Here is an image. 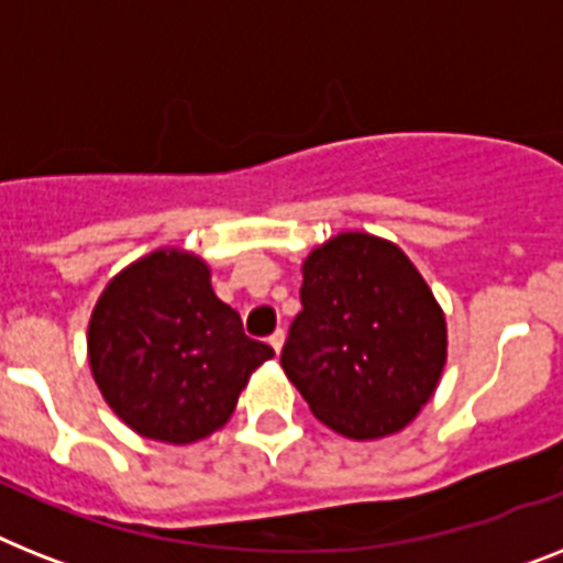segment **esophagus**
Returning a JSON list of instances; mask_svg holds the SVG:
<instances>
[{
	"mask_svg": "<svg viewBox=\"0 0 563 563\" xmlns=\"http://www.w3.org/2000/svg\"><path fill=\"white\" fill-rule=\"evenodd\" d=\"M271 347L276 351V354H282V347H285V331H276L271 336Z\"/></svg>",
	"mask_w": 563,
	"mask_h": 563,
	"instance_id": "1",
	"label": "esophagus"
}]
</instances>
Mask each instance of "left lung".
<instances>
[{
	"instance_id": "left-lung-1",
	"label": "left lung",
	"mask_w": 563,
	"mask_h": 563,
	"mask_svg": "<svg viewBox=\"0 0 563 563\" xmlns=\"http://www.w3.org/2000/svg\"><path fill=\"white\" fill-rule=\"evenodd\" d=\"M445 356L443 308L394 241L339 232L301 262L282 368L328 429L347 440L402 431L438 391Z\"/></svg>"
}]
</instances>
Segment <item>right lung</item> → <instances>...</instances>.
<instances>
[{
  "label": "right lung",
  "mask_w": 563,
  "mask_h": 563,
  "mask_svg": "<svg viewBox=\"0 0 563 563\" xmlns=\"http://www.w3.org/2000/svg\"><path fill=\"white\" fill-rule=\"evenodd\" d=\"M201 255L161 247L111 278L88 319V365L120 420L189 445L224 429L273 347L244 336Z\"/></svg>",
  "instance_id": "obj_1"
}]
</instances>
